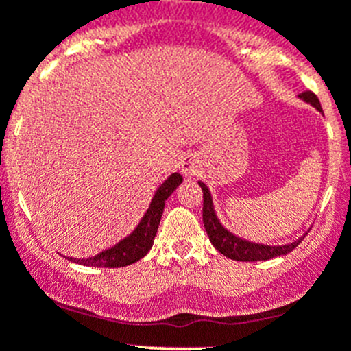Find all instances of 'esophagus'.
Masks as SVG:
<instances>
[{
	"instance_id": "obj_1",
	"label": "esophagus",
	"mask_w": 351,
	"mask_h": 351,
	"mask_svg": "<svg viewBox=\"0 0 351 351\" xmlns=\"http://www.w3.org/2000/svg\"><path fill=\"white\" fill-rule=\"evenodd\" d=\"M180 169H182L183 176H186V178H192L193 175H197L200 169V161L197 156L190 154V156H185L182 161V165H180Z\"/></svg>"
}]
</instances>
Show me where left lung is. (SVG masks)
<instances>
[{
    "mask_svg": "<svg viewBox=\"0 0 351 351\" xmlns=\"http://www.w3.org/2000/svg\"><path fill=\"white\" fill-rule=\"evenodd\" d=\"M302 101L312 104L315 110L322 111L321 103H319L317 96L311 90L307 93H302L300 96ZM200 189L204 192V207H202V221L204 228L207 231V237H209L210 243L214 245L217 252L224 255L228 258H233V261H241V262H257V261H269V258L278 257V255H287L290 254L293 248L298 247L304 237L298 238V240L291 241L287 245H264V243H254V241L243 240V238L237 237L231 231H228L226 228L221 224V221L217 219L216 210H214L213 204V195H210V190L207 189V185L204 182H199Z\"/></svg>",
    "mask_w": 351,
    "mask_h": 351,
    "instance_id": "obj_1",
    "label": "left lung"
}]
</instances>
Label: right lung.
Instances as JSON below:
<instances>
[{
	"label": "right lung",
	"mask_w": 351,
	"mask_h": 351,
	"mask_svg": "<svg viewBox=\"0 0 351 351\" xmlns=\"http://www.w3.org/2000/svg\"><path fill=\"white\" fill-rule=\"evenodd\" d=\"M183 182L180 173H173L168 176V180L159 185L156 190L154 197H152L149 209L145 210L144 217L141 223L137 224L134 231L123 240L118 241L113 247L106 248V250L99 252L97 255L87 258H75L68 257L75 264H82V266L90 267H125L130 266L134 262L141 261L149 250H151L152 243H154V237L158 233L159 221H161L162 210H165V202L168 197L176 190V186Z\"/></svg>",
	"instance_id": "obj_1"
}]
</instances>
